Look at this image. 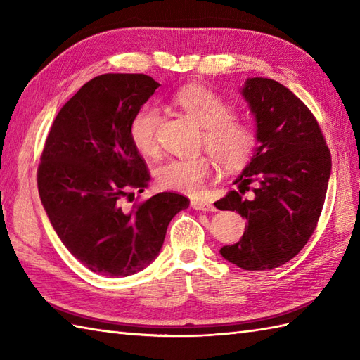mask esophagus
Listing matches in <instances>:
<instances>
[{
	"label": "esophagus",
	"instance_id": "1",
	"mask_svg": "<svg viewBox=\"0 0 360 360\" xmlns=\"http://www.w3.org/2000/svg\"><path fill=\"white\" fill-rule=\"evenodd\" d=\"M190 205L195 210H202V212H213L215 210V205H212L209 202H204V201H198V200H193L192 202H190Z\"/></svg>",
	"mask_w": 360,
	"mask_h": 360
}]
</instances>
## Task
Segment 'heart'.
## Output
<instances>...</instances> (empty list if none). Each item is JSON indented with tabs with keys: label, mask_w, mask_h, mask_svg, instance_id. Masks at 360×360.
<instances>
[{
	"label": "heart",
	"mask_w": 360,
	"mask_h": 360,
	"mask_svg": "<svg viewBox=\"0 0 360 360\" xmlns=\"http://www.w3.org/2000/svg\"><path fill=\"white\" fill-rule=\"evenodd\" d=\"M190 117L202 128V145L219 165L235 168L246 162L254 153L258 137L255 127L248 120L235 119L233 106L201 85H188L174 96ZM160 112L156 106H143L129 124V137L143 156H156L159 151L158 128ZM212 174V164L205 156L173 158L156 170L158 184L173 192L196 195Z\"/></svg>",
	"instance_id": "heart-1"
}]
</instances>
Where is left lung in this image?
I'll return each mask as SVG.
<instances>
[{"label": "left lung", "mask_w": 360, "mask_h": 360, "mask_svg": "<svg viewBox=\"0 0 360 360\" xmlns=\"http://www.w3.org/2000/svg\"><path fill=\"white\" fill-rule=\"evenodd\" d=\"M240 93L255 117L258 145L233 182L238 192L215 202L248 221L241 240L219 254L244 271H266L292 259L314 232L331 153L308 106L281 83L252 77Z\"/></svg>", "instance_id": "1"}]
</instances>
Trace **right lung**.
Wrapping results in <instances>:
<instances>
[{
    "label": "right lung",
    "instance_id": "add662e5",
    "mask_svg": "<svg viewBox=\"0 0 360 360\" xmlns=\"http://www.w3.org/2000/svg\"><path fill=\"white\" fill-rule=\"evenodd\" d=\"M160 85L145 74H103L58 111L38 167V193L53 231L88 269L128 277L147 267L164 244L186 196L162 192L128 207L150 173L129 124ZM131 201V200H129Z\"/></svg>",
    "mask_w": 360,
    "mask_h": 360
}]
</instances>
